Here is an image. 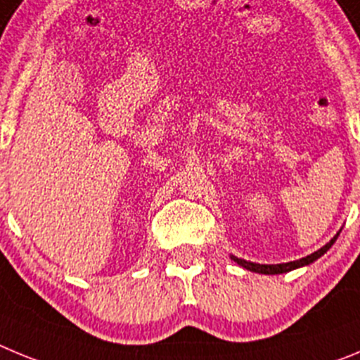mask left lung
Instances as JSON below:
<instances>
[{
    "label": "left lung",
    "mask_w": 360,
    "mask_h": 360,
    "mask_svg": "<svg viewBox=\"0 0 360 360\" xmlns=\"http://www.w3.org/2000/svg\"><path fill=\"white\" fill-rule=\"evenodd\" d=\"M338 236H339V233H338V235H335V236H333V238L328 242V244L323 245L321 249H317L316 252H312V255H309V257L301 258V260L287 262V264L260 265V264H252V262L240 260V258H236V257H231V258L236 262V264L242 265V267L248 269V271H252V273H260V274H281V273H289V271H292V269L303 267V265H309V264H312V262H316L319 257H323V255H325V252L328 251L330 248H332L333 242L338 240Z\"/></svg>",
    "instance_id": "left-lung-1"
}]
</instances>
